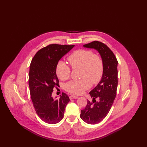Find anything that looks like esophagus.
<instances>
[{
  "label": "esophagus",
  "instance_id": "obj_1",
  "mask_svg": "<svg viewBox=\"0 0 147 147\" xmlns=\"http://www.w3.org/2000/svg\"><path fill=\"white\" fill-rule=\"evenodd\" d=\"M78 98V96H75V95H70V99H77Z\"/></svg>",
  "mask_w": 147,
  "mask_h": 147
}]
</instances>
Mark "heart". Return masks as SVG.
I'll use <instances>...</instances> for the list:
<instances>
[{
    "label": "heart",
    "instance_id": "b5f03b06",
    "mask_svg": "<svg viewBox=\"0 0 147 147\" xmlns=\"http://www.w3.org/2000/svg\"><path fill=\"white\" fill-rule=\"evenodd\" d=\"M67 60L73 69H80L78 80H72L65 85V90L74 95H81L96 84L101 79L103 73V61L102 57L94 54L91 50L78 49L72 53ZM71 70L68 65L59 61L56 66V74L63 81L67 80L70 76Z\"/></svg>",
    "mask_w": 147,
    "mask_h": 147
}]
</instances>
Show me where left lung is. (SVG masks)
Here are the masks:
<instances>
[{
  "label": "left lung",
  "instance_id": "left-lung-1",
  "mask_svg": "<svg viewBox=\"0 0 147 147\" xmlns=\"http://www.w3.org/2000/svg\"><path fill=\"white\" fill-rule=\"evenodd\" d=\"M96 49L103 61V73L98 84L89 93L92 102L87 100L85 109L81 110V119L86 123L95 124L101 121L110 111L116 98L117 80V59L105 44L95 40L83 45Z\"/></svg>",
  "mask_w": 147,
  "mask_h": 147
}]
</instances>
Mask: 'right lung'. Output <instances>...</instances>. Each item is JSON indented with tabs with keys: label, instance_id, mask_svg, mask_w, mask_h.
<instances>
[{
	"label": "right lung",
	"instance_id": "obj_1",
	"mask_svg": "<svg viewBox=\"0 0 147 147\" xmlns=\"http://www.w3.org/2000/svg\"><path fill=\"white\" fill-rule=\"evenodd\" d=\"M74 47L50 44L39 50L31 62L28 83L31 100L36 114L45 123L56 124L61 120L70 101L65 93L63 92L56 100L52 94L53 88L59 86L56 66Z\"/></svg>",
	"mask_w": 147,
	"mask_h": 147
}]
</instances>
